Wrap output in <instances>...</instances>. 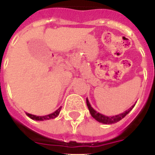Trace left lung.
I'll list each match as a JSON object with an SVG mask.
<instances>
[{
  "label": "left lung",
  "mask_w": 155,
  "mask_h": 155,
  "mask_svg": "<svg viewBox=\"0 0 155 155\" xmlns=\"http://www.w3.org/2000/svg\"><path fill=\"white\" fill-rule=\"evenodd\" d=\"M87 105L88 110H89L90 113H91L92 117H94V119L97 120L98 122H99V123L104 124H115V123H117L118 121H120L121 119H123L126 115L128 114L131 110L133 109V107L135 106V104L132 105L130 109H128L126 111L121 113V114L112 116V117H107V116H104V115L101 114V113H99V112H97V111L91 106V104L89 103V101H88L87 99Z\"/></svg>",
  "instance_id": "left-lung-1"
}]
</instances>
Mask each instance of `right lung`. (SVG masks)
<instances>
[{
	"instance_id": "add662e5",
	"label": "right lung",
	"mask_w": 155,
	"mask_h": 155,
	"mask_svg": "<svg viewBox=\"0 0 155 155\" xmlns=\"http://www.w3.org/2000/svg\"><path fill=\"white\" fill-rule=\"evenodd\" d=\"M61 107H59V109H57L56 111H54L53 113H51L49 115H46V116H35V115L29 114V113H26V115L29 117L30 118L33 119V120L37 121H44V120H49V119H53V118H56V117L59 115L60 113V110H61Z\"/></svg>"
}]
</instances>
